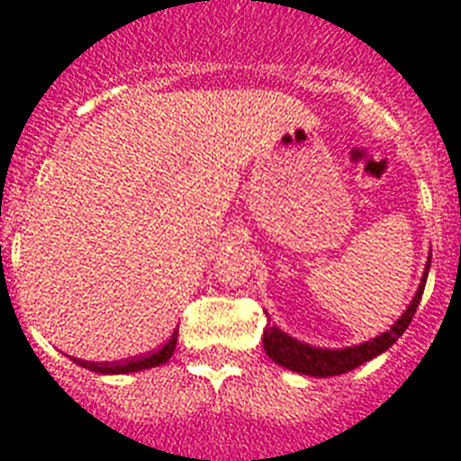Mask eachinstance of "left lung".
I'll return each mask as SVG.
<instances>
[{
  "label": "left lung",
  "instance_id": "obj_1",
  "mask_svg": "<svg viewBox=\"0 0 461 461\" xmlns=\"http://www.w3.org/2000/svg\"><path fill=\"white\" fill-rule=\"evenodd\" d=\"M429 264H432V250H429V257H427L425 273H422L420 277L416 296L411 298L409 308L402 312V317L397 319L385 333L376 335V338L367 339V342L363 344L344 347V349H321V347H312V344L292 338V335H287L282 329H277L276 323H268L267 329H264V338H261L264 351H267V356L276 365H282V367L298 372V375L319 376V379H323V376L344 375V372L354 370L358 365L376 358V356L384 354L385 349H391L393 344L397 342V338L409 329V323H411L413 314H416L418 310V303H420L422 298V292H425Z\"/></svg>",
  "mask_w": 461,
  "mask_h": 461
}]
</instances>
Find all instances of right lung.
<instances>
[{
    "mask_svg": "<svg viewBox=\"0 0 461 461\" xmlns=\"http://www.w3.org/2000/svg\"><path fill=\"white\" fill-rule=\"evenodd\" d=\"M176 338H179V326H176L172 338L158 351H153L149 356H140V358H131L126 363H89V360L82 358H73V363H77L85 370L98 372V375H131V372H142L149 370V367H158V365L167 363L172 358L174 349H176Z\"/></svg>",
    "mask_w": 461,
    "mask_h": 461,
    "instance_id": "right-lung-1",
    "label": "right lung"
}]
</instances>
